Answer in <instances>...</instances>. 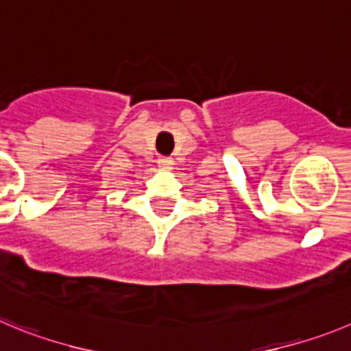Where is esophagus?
I'll return each mask as SVG.
<instances>
[{
    "label": "esophagus",
    "instance_id": "1",
    "mask_svg": "<svg viewBox=\"0 0 351 351\" xmlns=\"http://www.w3.org/2000/svg\"><path fill=\"white\" fill-rule=\"evenodd\" d=\"M157 162H159V168L166 169V171H168V169H171V166H173V160L169 159V157H160V159H157Z\"/></svg>",
    "mask_w": 351,
    "mask_h": 351
}]
</instances>
